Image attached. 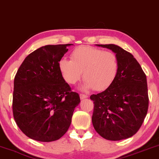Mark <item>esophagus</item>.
I'll return each instance as SVG.
<instances>
[{
    "label": "esophagus",
    "mask_w": 159,
    "mask_h": 159,
    "mask_svg": "<svg viewBox=\"0 0 159 159\" xmlns=\"http://www.w3.org/2000/svg\"><path fill=\"white\" fill-rule=\"evenodd\" d=\"M80 99L83 100V99L87 98H88V96L87 95H84V94H80Z\"/></svg>",
    "instance_id": "34e87169"
}]
</instances>
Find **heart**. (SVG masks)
Instances as JSON below:
<instances>
[{"mask_svg": "<svg viewBox=\"0 0 159 159\" xmlns=\"http://www.w3.org/2000/svg\"><path fill=\"white\" fill-rule=\"evenodd\" d=\"M58 68L67 83L75 84L83 71L84 90H103L114 81L118 73L119 61L113 52L81 45L71 52V60L61 58L58 61Z\"/></svg>", "mask_w": 159, "mask_h": 159, "instance_id": "1", "label": "heart"}]
</instances>
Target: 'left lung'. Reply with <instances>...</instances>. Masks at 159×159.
<instances>
[{"label": "left lung", "mask_w": 159, "mask_h": 159, "mask_svg": "<svg viewBox=\"0 0 159 159\" xmlns=\"http://www.w3.org/2000/svg\"><path fill=\"white\" fill-rule=\"evenodd\" d=\"M97 45L116 53L119 70L106 90L90 96L94 102L93 125L106 140L129 138L138 131L148 112L146 75L134 56L121 47L114 44Z\"/></svg>", "instance_id": "8db88e82"}]
</instances>
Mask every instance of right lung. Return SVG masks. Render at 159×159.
<instances>
[{
	"label": "right lung",
	"mask_w": 159,
	"mask_h": 159,
	"mask_svg": "<svg viewBox=\"0 0 159 159\" xmlns=\"http://www.w3.org/2000/svg\"><path fill=\"white\" fill-rule=\"evenodd\" d=\"M71 45L40 47L25 58L15 76L14 118L32 140L51 142L61 138L80 103L79 94L71 91L58 68V61Z\"/></svg>",
	"instance_id": "obj_1"
}]
</instances>
